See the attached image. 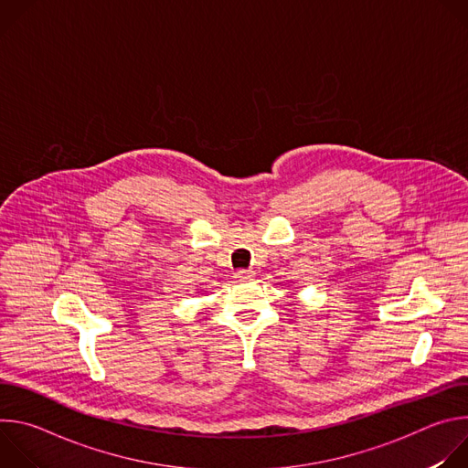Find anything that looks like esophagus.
Listing matches in <instances>:
<instances>
[{
  "label": "esophagus",
  "mask_w": 468,
  "mask_h": 468,
  "mask_svg": "<svg viewBox=\"0 0 468 468\" xmlns=\"http://www.w3.org/2000/svg\"><path fill=\"white\" fill-rule=\"evenodd\" d=\"M235 278H237L239 282L251 280V278H253V271H237V272H235Z\"/></svg>",
  "instance_id": "obj_1"
}]
</instances>
